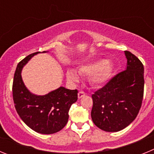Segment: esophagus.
<instances>
[{"label":"esophagus","mask_w":154,"mask_h":154,"mask_svg":"<svg viewBox=\"0 0 154 154\" xmlns=\"http://www.w3.org/2000/svg\"><path fill=\"white\" fill-rule=\"evenodd\" d=\"M85 93L83 92V91H80V92H79V93H78L79 99H81V98H82L83 96H85Z\"/></svg>","instance_id":"esophagus-1"}]
</instances>
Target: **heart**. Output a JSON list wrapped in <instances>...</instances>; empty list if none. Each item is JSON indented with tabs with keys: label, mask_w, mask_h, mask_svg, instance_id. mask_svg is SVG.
<instances>
[{
	"label": "heart",
	"mask_w": 154,
	"mask_h": 154,
	"mask_svg": "<svg viewBox=\"0 0 154 154\" xmlns=\"http://www.w3.org/2000/svg\"><path fill=\"white\" fill-rule=\"evenodd\" d=\"M114 71V65L106 59H100L91 63L85 64L79 68L81 75L89 77V81L92 86L104 85L109 81ZM68 81L75 83L79 81V75L75 69H69L66 72Z\"/></svg>",
	"instance_id": "1"
}]
</instances>
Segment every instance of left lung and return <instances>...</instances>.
<instances>
[{"label":"left lung","mask_w":154,"mask_h":154,"mask_svg":"<svg viewBox=\"0 0 154 154\" xmlns=\"http://www.w3.org/2000/svg\"><path fill=\"white\" fill-rule=\"evenodd\" d=\"M126 69L92 94L91 116L94 124L106 132H118L137 117L143 97L144 68L130 51H125Z\"/></svg>","instance_id":"1"}]
</instances>
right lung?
<instances>
[{
  "label": "right lung",
  "instance_id": "add662e5",
  "mask_svg": "<svg viewBox=\"0 0 154 154\" xmlns=\"http://www.w3.org/2000/svg\"><path fill=\"white\" fill-rule=\"evenodd\" d=\"M38 53L28 55L17 64L12 86L14 103L19 116L31 130L42 134H52L60 131L68 123L69 109L78 99V90L61 86L44 96L31 93L23 82L21 70Z\"/></svg>",
  "mask_w": 154,
  "mask_h": 154
}]
</instances>
